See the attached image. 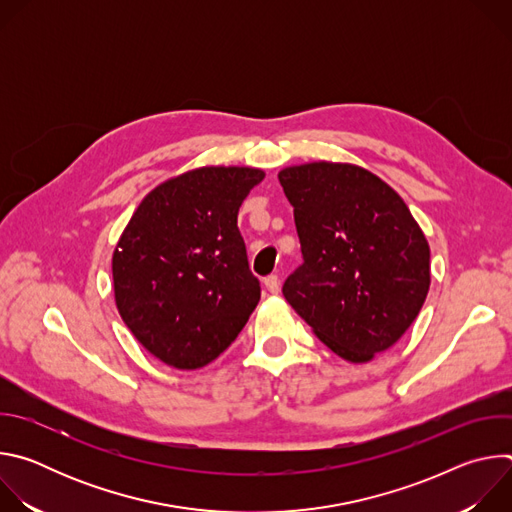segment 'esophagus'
<instances>
[{
	"instance_id": "esophagus-1",
	"label": "esophagus",
	"mask_w": 512,
	"mask_h": 512,
	"mask_svg": "<svg viewBox=\"0 0 512 512\" xmlns=\"http://www.w3.org/2000/svg\"><path fill=\"white\" fill-rule=\"evenodd\" d=\"M265 287H267V291L269 294H279V277L277 275H269V277H265Z\"/></svg>"
}]
</instances>
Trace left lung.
<instances>
[{
  "instance_id": "8db88e82",
  "label": "left lung",
  "mask_w": 512,
  "mask_h": 512,
  "mask_svg": "<svg viewBox=\"0 0 512 512\" xmlns=\"http://www.w3.org/2000/svg\"><path fill=\"white\" fill-rule=\"evenodd\" d=\"M304 263L283 296L340 358L369 362L417 318L429 291V245L403 198L352 164L279 172Z\"/></svg>"
}]
</instances>
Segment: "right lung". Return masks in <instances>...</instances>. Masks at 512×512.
<instances>
[{
	"label": "right lung",
	"instance_id": "right-lung-1",
	"mask_svg": "<svg viewBox=\"0 0 512 512\" xmlns=\"http://www.w3.org/2000/svg\"><path fill=\"white\" fill-rule=\"evenodd\" d=\"M263 170L206 166L141 200L113 253L115 304L139 344L194 371L225 352L261 298L239 206Z\"/></svg>",
	"mask_w": 512,
	"mask_h": 512
}]
</instances>
